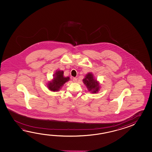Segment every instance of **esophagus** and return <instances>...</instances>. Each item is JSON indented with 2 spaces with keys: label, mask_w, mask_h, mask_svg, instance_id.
I'll list each match as a JSON object with an SVG mask.
<instances>
[{
  "label": "esophagus",
  "mask_w": 152,
  "mask_h": 152,
  "mask_svg": "<svg viewBox=\"0 0 152 152\" xmlns=\"http://www.w3.org/2000/svg\"><path fill=\"white\" fill-rule=\"evenodd\" d=\"M73 81L74 83H77V79L76 77H75V78H73Z\"/></svg>",
  "instance_id": "34e87169"
}]
</instances>
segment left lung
I'll return each instance as SVG.
<instances>
[{"instance_id": "obj_1", "label": "left lung", "mask_w": 152, "mask_h": 152, "mask_svg": "<svg viewBox=\"0 0 152 152\" xmlns=\"http://www.w3.org/2000/svg\"><path fill=\"white\" fill-rule=\"evenodd\" d=\"M83 81L90 93L96 94L100 90V85L99 81L94 78V74L92 73L88 72L85 75Z\"/></svg>"}]
</instances>
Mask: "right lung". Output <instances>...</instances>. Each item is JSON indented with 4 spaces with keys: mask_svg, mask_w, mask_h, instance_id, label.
Masks as SVG:
<instances>
[{
    "mask_svg": "<svg viewBox=\"0 0 152 152\" xmlns=\"http://www.w3.org/2000/svg\"><path fill=\"white\" fill-rule=\"evenodd\" d=\"M64 72L61 70H57L53 75V78L47 83L49 90L53 92H58L61 89L64 85L70 80L69 77H65L64 75Z\"/></svg>",
    "mask_w": 152,
    "mask_h": 152,
    "instance_id": "obj_1",
    "label": "right lung"
}]
</instances>
